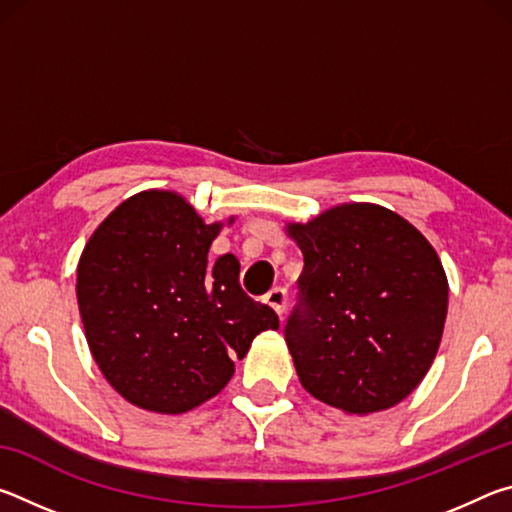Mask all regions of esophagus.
Masks as SVG:
<instances>
[{"label": "esophagus", "instance_id": "obj_1", "mask_svg": "<svg viewBox=\"0 0 512 512\" xmlns=\"http://www.w3.org/2000/svg\"><path fill=\"white\" fill-rule=\"evenodd\" d=\"M264 302L275 311L277 316H282L284 309H287V291H284L282 287H275L266 293Z\"/></svg>", "mask_w": 512, "mask_h": 512}]
</instances>
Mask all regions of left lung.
<instances>
[{
  "instance_id": "1",
  "label": "left lung",
  "mask_w": 512,
  "mask_h": 512,
  "mask_svg": "<svg viewBox=\"0 0 512 512\" xmlns=\"http://www.w3.org/2000/svg\"><path fill=\"white\" fill-rule=\"evenodd\" d=\"M305 257L284 339L305 391L343 413L400 404L443 339L449 284L422 232L375 203L287 223Z\"/></svg>"
}]
</instances>
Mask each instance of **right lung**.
Segmentation results:
<instances>
[{
  "mask_svg": "<svg viewBox=\"0 0 512 512\" xmlns=\"http://www.w3.org/2000/svg\"><path fill=\"white\" fill-rule=\"evenodd\" d=\"M228 221L205 223L185 196L146 189L117 205L85 244L76 300L90 352L137 409L180 415L219 395L275 311L239 287V259L207 262Z\"/></svg>",
  "mask_w": 512,
  "mask_h": 512,
  "instance_id": "add662e5",
  "label": "right lung"
}]
</instances>
